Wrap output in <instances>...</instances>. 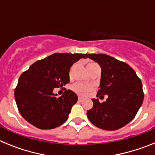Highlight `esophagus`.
<instances>
[{
	"label": "esophagus",
	"instance_id": "esophagus-1",
	"mask_svg": "<svg viewBox=\"0 0 155 155\" xmlns=\"http://www.w3.org/2000/svg\"><path fill=\"white\" fill-rule=\"evenodd\" d=\"M83 99H84V98H82V97H78V101H80V102L83 101Z\"/></svg>",
	"mask_w": 155,
	"mask_h": 155
}]
</instances>
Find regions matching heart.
Returning a JSON list of instances; mask_svg holds the SVG:
<instances>
[{
  "label": "heart",
  "mask_w": 155,
  "mask_h": 155,
  "mask_svg": "<svg viewBox=\"0 0 155 155\" xmlns=\"http://www.w3.org/2000/svg\"><path fill=\"white\" fill-rule=\"evenodd\" d=\"M94 67H98V65L94 62H89L87 64V71L91 69V68H94ZM71 88L74 91H75V92L79 94H82V95H85L92 90L91 86L85 85V84H83L81 83H76V84H73L71 86Z\"/></svg>",
  "instance_id": "heart-1"
}]
</instances>
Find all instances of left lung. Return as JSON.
Wrapping results in <instances>:
<instances>
[{
	"instance_id": "8db88e82",
	"label": "left lung",
	"mask_w": 155,
	"mask_h": 155,
	"mask_svg": "<svg viewBox=\"0 0 155 155\" xmlns=\"http://www.w3.org/2000/svg\"><path fill=\"white\" fill-rule=\"evenodd\" d=\"M86 57L98 63L102 69L96 96L108 95L102 103L93 98V107L87 112V118L93 125L105 130L122 128L135 117L143 103L141 81L127 63L106 54L91 53Z\"/></svg>"
}]
</instances>
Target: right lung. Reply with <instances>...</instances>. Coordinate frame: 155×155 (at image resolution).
Here are the masks:
<instances>
[{
    "label": "right lung",
    "instance_id": "right-lung-1",
    "mask_svg": "<svg viewBox=\"0 0 155 155\" xmlns=\"http://www.w3.org/2000/svg\"><path fill=\"white\" fill-rule=\"evenodd\" d=\"M86 57L84 53H53L23 72L15 89L16 104L23 118L42 130L54 129L65 123L78 96L68 90L57 98L53 89L68 84L71 66Z\"/></svg>",
    "mask_w": 155,
    "mask_h": 155
}]
</instances>
